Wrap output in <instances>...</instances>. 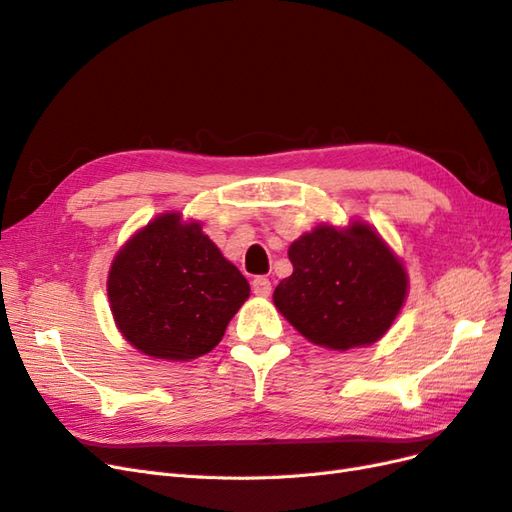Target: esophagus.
<instances>
[{"label": "esophagus", "instance_id": "34e87169", "mask_svg": "<svg viewBox=\"0 0 512 512\" xmlns=\"http://www.w3.org/2000/svg\"><path fill=\"white\" fill-rule=\"evenodd\" d=\"M252 290H254L256 297H269L271 282L267 280V277H256V280L252 282Z\"/></svg>", "mask_w": 512, "mask_h": 512}]
</instances>
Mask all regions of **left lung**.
Wrapping results in <instances>:
<instances>
[{
  "mask_svg": "<svg viewBox=\"0 0 512 512\" xmlns=\"http://www.w3.org/2000/svg\"><path fill=\"white\" fill-rule=\"evenodd\" d=\"M292 275L273 303L312 344L331 350L369 346L391 329L408 294V273L365 222L320 224L290 245Z\"/></svg>",
  "mask_w": 512,
  "mask_h": 512,
  "instance_id": "left-lung-1",
  "label": "left lung"
}]
</instances>
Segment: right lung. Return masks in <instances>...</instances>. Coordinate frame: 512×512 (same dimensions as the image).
I'll use <instances>...</instances> for the list:
<instances>
[{
	"label": "right lung",
	"mask_w": 512,
	"mask_h": 512,
	"mask_svg": "<svg viewBox=\"0 0 512 512\" xmlns=\"http://www.w3.org/2000/svg\"><path fill=\"white\" fill-rule=\"evenodd\" d=\"M106 290L121 335L164 361L211 352L250 297V284L203 226L179 213L158 215L121 247Z\"/></svg>",
	"instance_id": "1"
}]
</instances>
